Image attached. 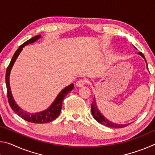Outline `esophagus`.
Instances as JSON below:
<instances>
[{
	"mask_svg": "<svg viewBox=\"0 0 155 155\" xmlns=\"http://www.w3.org/2000/svg\"><path fill=\"white\" fill-rule=\"evenodd\" d=\"M85 83H87V80L80 79V80H78L77 83H76V85H77V87H83V85H85Z\"/></svg>",
	"mask_w": 155,
	"mask_h": 155,
	"instance_id": "1",
	"label": "esophagus"
}]
</instances>
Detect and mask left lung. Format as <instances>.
Returning a JSON list of instances; mask_svg holds the SVG:
<instances>
[{
    "label": "left lung",
    "mask_w": 155,
    "mask_h": 155,
    "mask_svg": "<svg viewBox=\"0 0 155 155\" xmlns=\"http://www.w3.org/2000/svg\"><path fill=\"white\" fill-rule=\"evenodd\" d=\"M139 54H140L141 56H142L145 61L146 62V60L145 59V57H144L143 54H142V52H138ZM146 65H147V62H146ZM91 114H92L94 118L95 119L97 122H98L100 124H103L106 126V127H111V128H124L125 127H127L128 125H129L130 124H115V123L111 122L109 121L108 120L106 119L103 115L101 114V112L99 111L98 109L97 108V105L95 101V98H94V100L92 101V103H91Z\"/></svg>",
    "instance_id": "8db88e82"
}]
</instances>
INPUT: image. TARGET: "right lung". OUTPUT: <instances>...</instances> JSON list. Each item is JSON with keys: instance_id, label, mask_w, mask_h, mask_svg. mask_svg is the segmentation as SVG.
I'll return each instance as SVG.
<instances>
[{"instance_id": "1", "label": "right lung", "mask_w": 155, "mask_h": 155, "mask_svg": "<svg viewBox=\"0 0 155 155\" xmlns=\"http://www.w3.org/2000/svg\"><path fill=\"white\" fill-rule=\"evenodd\" d=\"M40 35H36L33 38L29 39V40L25 41V43H23L22 45L19 46V48L13 56L12 59L11 60L9 65L7 68L6 71V75H5V81H6V86H7V98H8V102L10 107H11L12 109L14 111L15 114L18 115H19L20 117H22V119L29 122L35 123V124H44V123H48L49 122H51L52 120H55L57 117L59 116L60 113H61V107H62V103L64 101L65 97L68 95V94L70 92V91H72L74 88V84L72 83L70 84L69 86L65 87L61 92L59 94V95L55 99L52 104L51 105L49 108L47 109L46 110L44 111H41L40 113H36V114H30V113L26 112L23 111L22 109H21L17 105V104H15L14 99L13 98V96L12 95L11 92V89H10L9 86V74L12 68L13 65H14V62L16 60L18 56L19 55L20 52L22 51V48L26 45H28L31 43H33L36 40H38L39 38H40Z\"/></svg>"}]
</instances>
